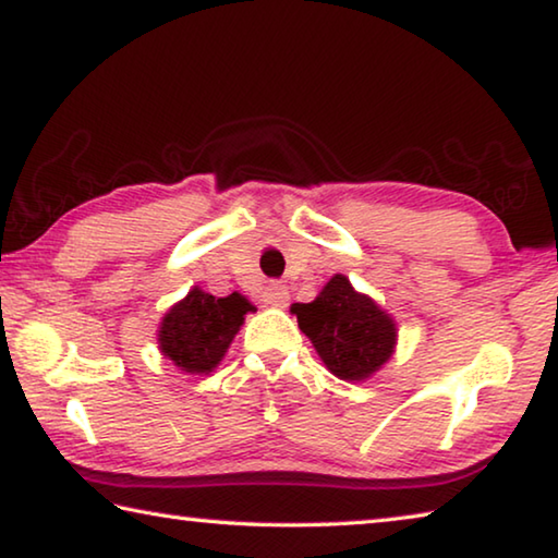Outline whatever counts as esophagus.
I'll use <instances>...</instances> for the list:
<instances>
[{
    "label": "esophagus",
    "mask_w": 558,
    "mask_h": 558,
    "mask_svg": "<svg viewBox=\"0 0 558 558\" xmlns=\"http://www.w3.org/2000/svg\"><path fill=\"white\" fill-rule=\"evenodd\" d=\"M260 298L266 305H272V307H286L288 300H290V292L286 286H280V282H268L266 288H263Z\"/></svg>",
    "instance_id": "esophagus-1"
}]
</instances>
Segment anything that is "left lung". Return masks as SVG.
I'll return each mask as SVG.
<instances>
[{"label":"left lung","mask_w":558,"mask_h":558,"mask_svg":"<svg viewBox=\"0 0 558 558\" xmlns=\"http://www.w3.org/2000/svg\"><path fill=\"white\" fill-rule=\"evenodd\" d=\"M290 313L327 369L344 381L369 379L396 349L393 319L347 276H335L313 302H295Z\"/></svg>","instance_id":"1"}]
</instances>
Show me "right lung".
<instances>
[{
	"instance_id": "right-lung-1",
	"label": "right lung",
	"mask_w": 558,
	"mask_h": 558,
	"mask_svg": "<svg viewBox=\"0 0 558 558\" xmlns=\"http://www.w3.org/2000/svg\"><path fill=\"white\" fill-rule=\"evenodd\" d=\"M241 292L214 298L202 288H192L184 300L169 307L159 325V352L186 374H209L239 335L245 313H253Z\"/></svg>"
}]
</instances>
